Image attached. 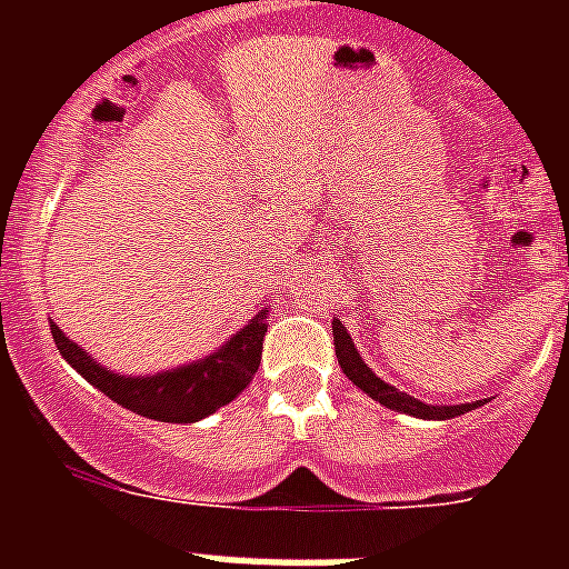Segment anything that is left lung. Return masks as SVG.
I'll list each match as a JSON object with an SVG mask.
<instances>
[{"mask_svg": "<svg viewBox=\"0 0 569 569\" xmlns=\"http://www.w3.org/2000/svg\"><path fill=\"white\" fill-rule=\"evenodd\" d=\"M333 348H337L339 366H342L346 378L351 380L355 387L363 389L366 396H372L375 401L389 407V410L419 416V419H455V416L469 413V410H476V407L485 405V401H476V405H425V401L407 396V392L396 389L392 383H387V380H380L378 375L363 363V357H360V351H357L355 342H351V333L342 328V321L339 319H333Z\"/></svg>", "mask_w": 569, "mask_h": 569, "instance_id": "1", "label": "left lung"}]
</instances>
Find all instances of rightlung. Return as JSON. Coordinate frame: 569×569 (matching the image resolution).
I'll list each match as a JSON object with an SVG mask.
<instances>
[{"instance_id": "right-lung-1", "label": "right lung", "mask_w": 569, "mask_h": 569, "mask_svg": "<svg viewBox=\"0 0 569 569\" xmlns=\"http://www.w3.org/2000/svg\"><path fill=\"white\" fill-rule=\"evenodd\" d=\"M266 319L268 307L259 310L257 319H250L244 328L236 330L218 351L203 360L171 369V372L147 375V378L109 372L84 348L76 346L73 339H67L56 321H49V330L67 363L100 389L102 396H109L114 405L156 419V422H197L214 413L218 407L230 405L257 375L259 360H262V339L268 330Z\"/></svg>"}]
</instances>
